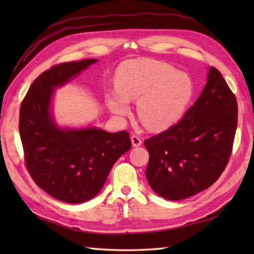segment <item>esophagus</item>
<instances>
[{"instance_id":"esophagus-1","label":"esophagus","mask_w":254,"mask_h":254,"mask_svg":"<svg viewBox=\"0 0 254 254\" xmlns=\"http://www.w3.org/2000/svg\"><path fill=\"white\" fill-rule=\"evenodd\" d=\"M131 142H132L133 147H140V145L142 144V140H141L137 135H132L131 136Z\"/></svg>"}]
</instances>
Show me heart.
Instances as JSON below:
<instances>
[{
  "label": "heart",
  "instance_id": "heart-1",
  "mask_svg": "<svg viewBox=\"0 0 254 254\" xmlns=\"http://www.w3.org/2000/svg\"><path fill=\"white\" fill-rule=\"evenodd\" d=\"M117 91L107 94L112 113L126 117L128 102H137V115L151 131L166 130L183 118L191 101L194 86L186 74L153 59L131 60L119 68Z\"/></svg>",
  "mask_w": 254,
  "mask_h": 254
}]
</instances>
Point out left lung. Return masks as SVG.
Listing matches in <instances>:
<instances>
[{"mask_svg":"<svg viewBox=\"0 0 254 254\" xmlns=\"http://www.w3.org/2000/svg\"><path fill=\"white\" fill-rule=\"evenodd\" d=\"M238 126V102L216 68L184 118L144 141L148 183L169 200L187 198L216 182L229 162Z\"/></svg>","mask_w":254,"mask_h":254,"instance_id":"1","label":"left lung"}]
</instances>
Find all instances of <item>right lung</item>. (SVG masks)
<instances>
[{
  "label": "right lung",
  "mask_w": 254,
  "mask_h": 254,
  "mask_svg": "<svg viewBox=\"0 0 254 254\" xmlns=\"http://www.w3.org/2000/svg\"><path fill=\"white\" fill-rule=\"evenodd\" d=\"M96 62L84 59L53 66L34 79L20 107L19 130L28 171L41 189L65 203L79 204L95 197L115 161L131 149L127 131L63 128L54 120L55 88Z\"/></svg>",
  "instance_id": "right-lung-1"
}]
</instances>
